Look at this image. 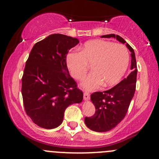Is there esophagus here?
Listing matches in <instances>:
<instances>
[{
    "mask_svg": "<svg viewBox=\"0 0 159 159\" xmlns=\"http://www.w3.org/2000/svg\"><path fill=\"white\" fill-rule=\"evenodd\" d=\"M84 99L85 101H87V100L90 99V93H84Z\"/></svg>",
    "mask_w": 159,
    "mask_h": 159,
    "instance_id": "obj_1",
    "label": "esophagus"
}]
</instances>
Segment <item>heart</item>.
<instances>
[{
  "instance_id": "b5f03b06",
  "label": "heart",
  "mask_w": 159,
  "mask_h": 159,
  "mask_svg": "<svg viewBox=\"0 0 159 159\" xmlns=\"http://www.w3.org/2000/svg\"><path fill=\"white\" fill-rule=\"evenodd\" d=\"M66 66L73 78L81 80L92 65V72L82 82V86L93 90L104 83L105 87L117 84L126 72L129 63L127 48L121 44L102 39L87 42L79 53H69Z\"/></svg>"
}]
</instances>
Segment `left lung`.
Masks as SVG:
<instances>
[{
    "mask_svg": "<svg viewBox=\"0 0 159 159\" xmlns=\"http://www.w3.org/2000/svg\"><path fill=\"white\" fill-rule=\"evenodd\" d=\"M102 38H115L125 45L131 52L132 72L118 84L110 90L93 93L90 99L96 107V112L90 117H85L86 125L94 132H105L110 131L123 120L126 114L129 105L134 96L137 81V63L133 48L121 36L107 34Z\"/></svg>",
    "mask_w": 159,
    "mask_h": 159,
    "instance_id": "left-lung-1",
    "label": "left lung"
}]
</instances>
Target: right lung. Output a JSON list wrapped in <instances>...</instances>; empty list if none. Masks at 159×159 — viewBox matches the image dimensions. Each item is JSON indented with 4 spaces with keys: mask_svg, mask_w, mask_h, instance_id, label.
Returning a JSON list of instances; mask_svg holds the SVG:
<instances>
[{
    "mask_svg": "<svg viewBox=\"0 0 159 159\" xmlns=\"http://www.w3.org/2000/svg\"><path fill=\"white\" fill-rule=\"evenodd\" d=\"M76 38L49 35L33 47L21 79L24 106L38 126L52 129L63 123L66 108L80 103L83 93L69 73L66 58L77 45Z\"/></svg>",
    "mask_w": 159,
    "mask_h": 159,
    "instance_id": "add662e5",
    "label": "right lung"
}]
</instances>
